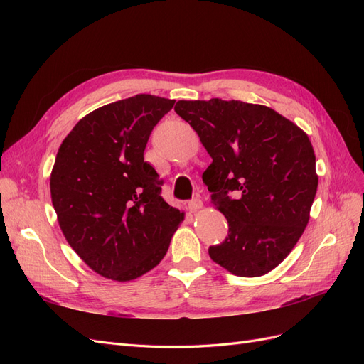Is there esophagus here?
Returning a JSON list of instances; mask_svg holds the SVG:
<instances>
[{
    "mask_svg": "<svg viewBox=\"0 0 364 364\" xmlns=\"http://www.w3.org/2000/svg\"><path fill=\"white\" fill-rule=\"evenodd\" d=\"M203 206V202H202V199L200 197H194V199H191L190 202H188V209L190 211H197V209H200Z\"/></svg>",
    "mask_w": 364,
    "mask_h": 364,
    "instance_id": "1",
    "label": "esophagus"
}]
</instances>
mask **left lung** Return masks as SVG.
<instances>
[{
	"label": "left lung",
	"mask_w": 364,
	"mask_h": 364,
	"mask_svg": "<svg viewBox=\"0 0 364 364\" xmlns=\"http://www.w3.org/2000/svg\"><path fill=\"white\" fill-rule=\"evenodd\" d=\"M174 111L200 136L211 202L228 220L213 261L237 277L266 274L301 238L317 191L310 139L273 109L238 100H181Z\"/></svg>",
	"instance_id": "obj_1"
}]
</instances>
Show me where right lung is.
Segmentation results:
<instances>
[{
  "label": "right lung",
  "mask_w": 364,
  "mask_h": 364,
  "mask_svg": "<svg viewBox=\"0 0 364 364\" xmlns=\"http://www.w3.org/2000/svg\"><path fill=\"white\" fill-rule=\"evenodd\" d=\"M174 100L138 94L95 109L63 139L51 171L54 211L68 245L105 278L130 281L165 257L183 213L162 199L144 161L153 127Z\"/></svg>",
  "instance_id": "1"
}]
</instances>
